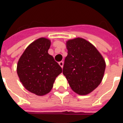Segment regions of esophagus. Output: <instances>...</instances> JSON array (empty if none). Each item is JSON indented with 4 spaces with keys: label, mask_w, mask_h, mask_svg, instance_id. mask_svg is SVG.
<instances>
[{
    "label": "esophagus",
    "mask_w": 123,
    "mask_h": 123,
    "mask_svg": "<svg viewBox=\"0 0 123 123\" xmlns=\"http://www.w3.org/2000/svg\"><path fill=\"white\" fill-rule=\"evenodd\" d=\"M59 65H60V66H61V67H62V68L63 67V65H64V62H62V61L59 62Z\"/></svg>",
    "instance_id": "34e87169"
}]
</instances>
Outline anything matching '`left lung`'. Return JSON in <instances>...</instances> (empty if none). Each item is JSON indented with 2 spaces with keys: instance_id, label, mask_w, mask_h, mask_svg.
Listing matches in <instances>:
<instances>
[{
  "instance_id": "1",
  "label": "left lung",
  "mask_w": 123,
  "mask_h": 123,
  "mask_svg": "<svg viewBox=\"0 0 123 123\" xmlns=\"http://www.w3.org/2000/svg\"><path fill=\"white\" fill-rule=\"evenodd\" d=\"M66 45L68 55L62 73L75 93L87 95L101 82L105 61L98 49L83 38L68 40Z\"/></svg>"
}]
</instances>
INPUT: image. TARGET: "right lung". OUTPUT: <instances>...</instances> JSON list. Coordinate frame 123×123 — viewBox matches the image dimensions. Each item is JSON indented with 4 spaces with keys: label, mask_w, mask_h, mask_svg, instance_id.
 I'll use <instances>...</instances> for the list:
<instances>
[{
    "label": "right lung",
    "mask_w": 123,
    "mask_h": 123,
    "mask_svg": "<svg viewBox=\"0 0 123 123\" xmlns=\"http://www.w3.org/2000/svg\"><path fill=\"white\" fill-rule=\"evenodd\" d=\"M51 41L39 38L30 44L20 56L17 74L24 87L37 95H44L53 88L62 70L48 53Z\"/></svg>",
    "instance_id": "1"
}]
</instances>
